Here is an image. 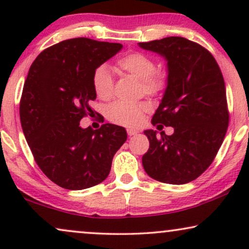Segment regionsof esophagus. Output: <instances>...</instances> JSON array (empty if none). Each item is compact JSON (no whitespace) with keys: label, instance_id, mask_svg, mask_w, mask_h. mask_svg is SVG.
Segmentation results:
<instances>
[{"label":"esophagus","instance_id":"1","mask_svg":"<svg viewBox=\"0 0 249 249\" xmlns=\"http://www.w3.org/2000/svg\"><path fill=\"white\" fill-rule=\"evenodd\" d=\"M139 131L138 130H136V128H127V134L128 136H136L137 133H138Z\"/></svg>","mask_w":249,"mask_h":249}]
</instances>
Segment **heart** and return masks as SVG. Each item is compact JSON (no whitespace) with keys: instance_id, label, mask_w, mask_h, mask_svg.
Listing matches in <instances>:
<instances>
[{"instance_id":"obj_1","label":"heart","mask_w":249,"mask_h":249,"mask_svg":"<svg viewBox=\"0 0 249 249\" xmlns=\"http://www.w3.org/2000/svg\"><path fill=\"white\" fill-rule=\"evenodd\" d=\"M117 67L141 81L142 90L150 95L161 92L166 88V75L160 71H156V63L150 56L145 53H127L117 61ZM92 87L98 98L108 99L112 96L113 78L107 65H99L93 71ZM148 110H150V105L145 102H116L108 107L107 117L111 122L116 124L134 126L139 124L142 115Z\"/></svg>"}]
</instances>
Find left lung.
I'll return each instance as SVG.
<instances>
[{
  "mask_svg": "<svg viewBox=\"0 0 249 249\" xmlns=\"http://www.w3.org/2000/svg\"><path fill=\"white\" fill-rule=\"evenodd\" d=\"M138 45L167 61V87L152 124L174 128L171 136L144 131L150 147L142 166L154 180L187 184L207 170L224 142L230 122L224 77L212 53L184 37Z\"/></svg>",
  "mask_w": 249,
  "mask_h": 249,
  "instance_id": "obj_1",
  "label": "left lung"
}]
</instances>
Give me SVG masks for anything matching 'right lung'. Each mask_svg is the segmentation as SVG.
Listing matches in <instances>:
<instances>
[{
    "instance_id": "1",
    "label": "right lung",
    "mask_w": 249,
    "mask_h": 249,
    "mask_svg": "<svg viewBox=\"0 0 249 249\" xmlns=\"http://www.w3.org/2000/svg\"><path fill=\"white\" fill-rule=\"evenodd\" d=\"M122 48L71 38L43 50L31 64L19 103L22 130L42 172L63 188L84 190L104 181L126 141V130L118 125H79L93 113V71Z\"/></svg>"
}]
</instances>
